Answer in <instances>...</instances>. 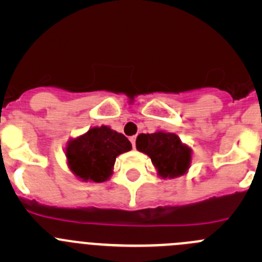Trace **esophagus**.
<instances>
[{"instance_id":"1","label":"esophagus","mask_w":262,"mask_h":262,"mask_svg":"<svg viewBox=\"0 0 262 262\" xmlns=\"http://www.w3.org/2000/svg\"><path fill=\"white\" fill-rule=\"evenodd\" d=\"M130 142H132V146H133V148H136V139H137V137L136 136H133V137H130Z\"/></svg>"}]
</instances>
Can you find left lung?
<instances>
[{"instance_id":"8db88e82","label":"left lung","mask_w":262,"mask_h":262,"mask_svg":"<svg viewBox=\"0 0 262 262\" xmlns=\"http://www.w3.org/2000/svg\"><path fill=\"white\" fill-rule=\"evenodd\" d=\"M136 146L139 152L149 156L158 175L163 179L184 175L191 162V149L182 144L180 138L173 133L139 134Z\"/></svg>"}]
</instances>
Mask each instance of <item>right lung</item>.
Masks as SVG:
<instances>
[{"instance_id":"obj_1","label":"right lung","mask_w":262,"mask_h":262,"mask_svg":"<svg viewBox=\"0 0 262 262\" xmlns=\"http://www.w3.org/2000/svg\"><path fill=\"white\" fill-rule=\"evenodd\" d=\"M132 149L125 136L109 126H94L86 134L71 139L66 148L68 166L83 181L104 182L112 176L116 157Z\"/></svg>"}]
</instances>
